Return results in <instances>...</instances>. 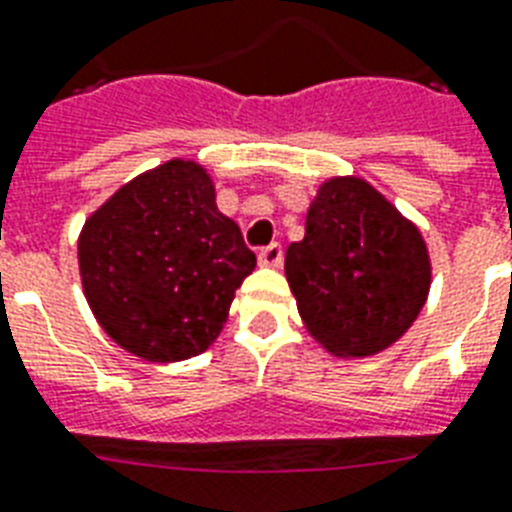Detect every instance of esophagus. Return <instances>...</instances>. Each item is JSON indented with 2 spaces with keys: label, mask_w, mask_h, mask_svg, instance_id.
Here are the masks:
<instances>
[{
  "label": "esophagus",
  "mask_w": 512,
  "mask_h": 512,
  "mask_svg": "<svg viewBox=\"0 0 512 512\" xmlns=\"http://www.w3.org/2000/svg\"><path fill=\"white\" fill-rule=\"evenodd\" d=\"M259 264L261 267H280L282 264V245L280 243H272L267 248H261L259 251Z\"/></svg>",
  "instance_id": "obj_1"
}]
</instances>
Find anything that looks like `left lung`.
<instances>
[{"instance_id":"obj_1","label":"left lung","mask_w":512,"mask_h":512,"mask_svg":"<svg viewBox=\"0 0 512 512\" xmlns=\"http://www.w3.org/2000/svg\"><path fill=\"white\" fill-rule=\"evenodd\" d=\"M285 277L306 333L333 357L365 359L418 320L433 267L418 224L367 179L338 174L317 187Z\"/></svg>"}]
</instances>
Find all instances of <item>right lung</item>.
<instances>
[{
  "label": "right lung",
  "instance_id": "1",
  "mask_svg": "<svg viewBox=\"0 0 512 512\" xmlns=\"http://www.w3.org/2000/svg\"><path fill=\"white\" fill-rule=\"evenodd\" d=\"M256 267L216 185L192 158L142 171L79 232L84 298L108 338L145 362L198 357L219 338Z\"/></svg>",
  "mask_w": 512,
  "mask_h": 512
}]
</instances>
